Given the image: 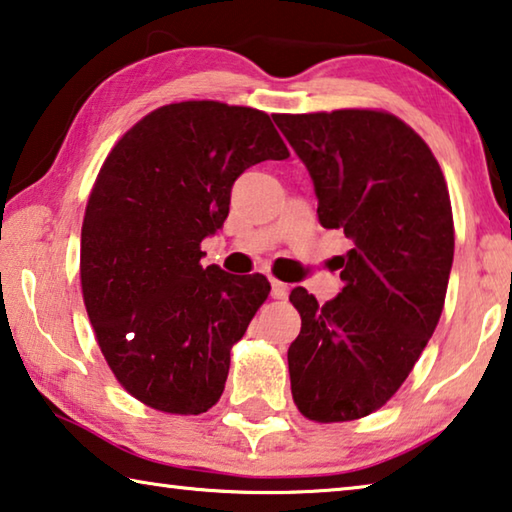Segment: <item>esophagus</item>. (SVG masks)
Returning <instances> with one entry per match:
<instances>
[{
    "label": "esophagus",
    "instance_id": "34e87169",
    "mask_svg": "<svg viewBox=\"0 0 512 512\" xmlns=\"http://www.w3.org/2000/svg\"><path fill=\"white\" fill-rule=\"evenodd\" d=\"M287 294H289V287L285 285V282L271 278V296L278 298V300H285Z\"/></svg>",
    "mask_w": 512,
    "mask_h": 512
}]
</instances>
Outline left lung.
I'll list each match as a JSON object with an SVG mask.
<instances>
[{
	"instance_id": "left-lung-1",
	"label": "left lung",
	"mask_w": 512,
	"mask_h": 512,
	"mask_svg": "<svg viewBox=\"0 0 512 512\" xmlns=\"http://www.w3.org/2000/svg\"><path fill=\"white\" fill-rule=\"evenodd\" d=\"M312 177L319 223L344 230L339 294L296 287L300 332L287 351L307 419L371 415L392 399L440 321L453 264V216L440 164L392 113L342 109L273 118Z\"/></svg>"
}]
</instances>
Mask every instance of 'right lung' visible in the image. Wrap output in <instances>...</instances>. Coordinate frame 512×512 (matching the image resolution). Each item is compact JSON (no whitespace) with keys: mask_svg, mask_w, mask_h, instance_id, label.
Masks as SVG:
<instances>
[{"mask_svg":"<svg viewBox=\"0 0 512 512\" xmlns=\"http://www.w3.org/2000/svg\"><path fill=\"white\" fill-rule=\"evenodd\" d=\"M289 150L264 111L166 104L104 161L81 225V291L104 360L134 399L200 415L221 399L230 351L271 285L202 269L243 170Z\"/></svg>","mask_w":512,"mask_h":512,"instance_id":"add662e5","label":"right lung"}]
</instances>
